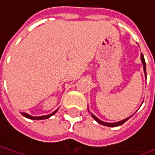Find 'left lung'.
I'll return each instance as SVG.
<instances>
[{
	"label": "left lung",
	"instance_id": "1",
	"mask_svg": "<svg viewBox=\"0 0 155 155\" xmlns=\"http://www.w3.org/2000/svg\"><path fill=\"white\" fill-rule=\"evenodd\" d=\"M140 59L141 61H142V64H143V68H144V72H145V75H146V77H147V72H146V61H145V59H144V55L141 53V56H140ZM92 115V117H93V118L96 120L97 123H99L100 124H103V125H105V126H110V127H115V126H119V125H121V124H123L124 123H125L131 117H127V118H125V119H124L122 121H119V122H116V123H106V122H104V121H102V120H100V119H98L97 117H96L95 115H93V114H91Z\"/></svg>",
	"mask_w": 155,
	"mask_h": 155
}]
</instances>
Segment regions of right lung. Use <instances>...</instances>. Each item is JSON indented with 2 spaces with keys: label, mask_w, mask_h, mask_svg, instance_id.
<instances>
[{
  "label": "right lung",
  "mask_w": 155,
  "mask_h": 155,
  "mask_svg": "<svg viewBox=\"0 0 155 155\" xmlns=\"http://www.w3.org/2000/svg\"><path fill=\"white\" fill-rule=\"evenodd\" d=\"M57 110H56L55 111H53L52 113L49 114V115H45V116H40V117H33V116H31V115H29V114L27 113H24V112H22V115H23V117H27V118H29V119H34V120H42V119H46V118H49L50 117H51L52 115H54V114L57 112Z\"/></svg>",
  "instance_id": "obj_1"
}]
</instances>
